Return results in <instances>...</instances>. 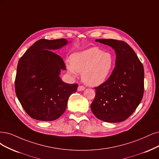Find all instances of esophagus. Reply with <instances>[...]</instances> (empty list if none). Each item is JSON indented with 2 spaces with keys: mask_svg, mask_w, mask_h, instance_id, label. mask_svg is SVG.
<instances>
[{
  "mask_svg": "<svg viewBox=\"0 0 159 159\" xmlns=\"http://www.w3.org/2000/svg\"><path fill=\"white\" fill-rule=\"evenodd\" d=\"M85 89V87L84 86H79L78 87V91H83Z\"/></svg>",
  "mask_w": 159,
  "mask_h": 159,
  "instance_id": "esophagus-1",
  "label": "esophagus"
}]
</instances>
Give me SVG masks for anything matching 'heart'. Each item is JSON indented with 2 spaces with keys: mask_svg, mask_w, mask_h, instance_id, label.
<instances>
[{
  "mask_svg": "<svg viewBox=\"0 0 159 159\" xmlns=\"http://www.w3.org/2000/svg\"><path fill=\"white\" fill-rule=\"evenodd\" d=\"M115 65L113 56L103 52L100 48L92 47L73 54L70 62L67 63L68 73L76 76L82 73L84 83L91 86H98L107 79Z\"/></svg>",
  "mask_w": 159,
  "mask_h": 159,
  "instance_id": "b5f03b06",
  "label": "heart"
}]
</instances>
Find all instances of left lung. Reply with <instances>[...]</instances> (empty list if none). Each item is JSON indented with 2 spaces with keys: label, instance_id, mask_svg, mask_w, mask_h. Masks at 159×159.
I'll return each mask as SVG.
<instances>
[{
  "label": "left lung",
  "instance_id": "left-lung-1",
  "mask_svg": "<svg viewBox=\"0 0 159 159\" xmlns=\"http://www.w3.org/2000/svg\"><path fill=\"white\" fill-rule=\"evenodd\" d=\"M116 53L115 67L109 79L95 87L91 110L98 119L119 122L128 119L143 98L144 69L134 50L126 43L115 39H96Z\"/></svg>",
  "mask_w": 159,
  "mask_h": 159
}]
</instances>
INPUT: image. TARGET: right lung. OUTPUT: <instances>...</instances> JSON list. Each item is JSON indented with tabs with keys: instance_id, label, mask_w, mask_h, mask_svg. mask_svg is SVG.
Masks as SVG:
<instances>
[{
	"instance_id": "right-lung-1",
	"label": "right lung",
	"mask_w": 159,
	"mask_h": 159,
	"mask_svg": "<svg viewBox=\"0 0 159 159\" xmlns=\"http://www.w3.org/2000/svg\"><path fill=\"white\" fill-rule=\"evenodd\" d=\"M66 39H40L18 61L15 90L22 107L31 118L54 120L65 112L69 96L77 84L63 82L60 74L66 70L63 59L52 52L67 44Z\"/></svg>"
}]
</instances>
